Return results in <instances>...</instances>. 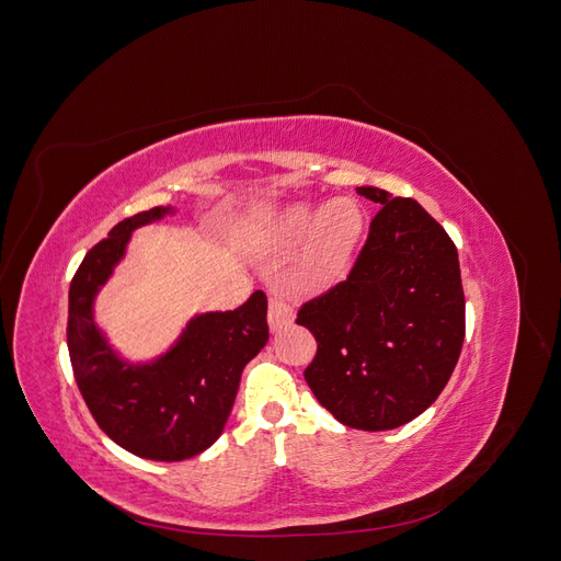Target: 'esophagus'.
Returning a JSON list of instances; mask_svg holds the SVG:
<instances>
[{"mask_svg":"<svg viewBox=\"0 0 561 561\" xmlns=\"http://www.w3.org/2000/svg\"><path fill=\"white\" fill-rule=\"evenodd\" d=\"M293 318H295V311L290 304L280 297H268V328L274 332L283 330L285 325H290Z\"/></svg>","mask_w":561,"mask_h":561,"instance_id":"obj_1","label":"esophagus"}]
</instances>
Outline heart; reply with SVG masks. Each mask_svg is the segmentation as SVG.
Listing matches in <instances>:
<instances>
[{"instance_id":"heart-1","label":"heart","mask_w":561,"mask_h":561,"mask_svg":"<svg viewBox=\"0 0 561 561\" xmlns=\"http://www.w3.org/2000/svg\"><path fill=\"white\" fill-rule=\"evenodd\" d=\"M363 225V210L351 198H336L328 206L295 203L276 217L274 236L280 243H293L312 231L295 271V283L301 290H328L346 276Z\"/></svg>"}]
</instances>
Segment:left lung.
Returning <instances> with one entry per match:
<instances>
[{
  "label": "left lung",
  "instance_id": "1",
  "mask_svg": "<svg viewBox=\"0 0 561 561\" xmlns=\"http://www.w3.org/2000/svg\"><path fill=\"white\" fill-rule=\"evenodd\" d=\"M379 203L346 280L301 304L316 358L304 379L344 426L390 431L443 393L461 355L466 297L449 233L414 198L377 186Z\"/></svg>",
  "mask_w": 561,
  "mask_h": 561
}]
</instances>
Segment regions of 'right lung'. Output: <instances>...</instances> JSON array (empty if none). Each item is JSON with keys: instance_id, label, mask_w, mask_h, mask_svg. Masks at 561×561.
<instances>
[{"instance_id": "1", "label": "right lung", "mask_w": 561, "mask_h": 561, "mask_svg": "<svg viewBox=\"0 0 561 561\" xmlns=\"http://www.w3.org/2000/svg\"><path fill=\"white\" fill-rule=\"evenodd\" d=\"M165 213L171 208L157 206L133 215L87 252L70 283L67 348L87 407L118 447L151 461H184L222 435L243 367L268 342L266 295L196 316L157 363L118 358L95 328L93 299L124 257L130 231Z\"/></svg>"}]
</instances>
